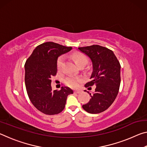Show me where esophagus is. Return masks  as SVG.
<instances>
[{
  "mask_svg": "<svg viewBox=\"0 0 147 147\" xmlns=\"http://www.w3.org/2000/svg\"><path fill=\"white\" fill-rule=\"evenodd\" d=\"M74 93L79 94V93H81V91H77V90H75V91H74Z\"/></svg>",
  "mask_w": 147,
  "mask_h": 147,
  "instance_id": "esophagus-1",
  "label": "esophagus"
}]
</instances>
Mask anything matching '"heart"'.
Segmentation results:
<instances>
[{"instance_id":"b5f03b06","label":"heart","mask_w":147,"mask_h":147,"mask_svg":"<svg viewBox=\"0 0 147 147\" xmlns=\"http://www.w3.org/2000/svg\"><path fill=\"white\" fill-rule=\"evenodd\" d=\"M73 61L77 66L80 67L82 66H85L88 63V59L87 56L84 55V54L80 53H74L72 55ZM64 62V57L63 56H59L57 59L56 61V66L58 71H60L63 67ZM66 85L72 88H76L79 86L80 84L82 82V78L80 77H74V76H69L66 78L65 80Z\"/></svg>"}]
</instances>
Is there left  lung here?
<instances>
[{"mask_svg":"<svg viewBox=\"0 0 147 147\" xmlns=\"http://www.w3.org/2000/svg\"><path fill=\"white\" fill-rule=\"evenodd\" d=\"M78 49L91 59L93 65L91 81L85 87L96 86L94 93H89L90 100L82 108L89 113H101L112 104L117 96L121 84L120 63L113 52L104 47L94 45Z\"/></svg>","mask_w":147,"mask_h":147,"instance_id":"8db88e82","label":"left lung"}]
</instances>
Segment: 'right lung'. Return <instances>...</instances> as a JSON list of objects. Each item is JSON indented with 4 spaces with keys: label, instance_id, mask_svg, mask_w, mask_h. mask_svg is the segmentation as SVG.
<instances>
[{
    "label": "right lung",
    "instance_id": "right-lung-1",
    "mask_svg": "<svg viewBox=\"0 0 147 147\" xmlns=\"http://www.w3.org/2000/svg\"><path fill=\"white\" fill-rule=\"evenodd\" d=\"M72 47L54 42H46L34 50L24 65L26 89L28 97L36 108L46 115H56L63 110L67 96L73 91L68 87L53 90L51 78L56 75V61L61 54Z\"/></svg>",
    "mask_w": 147,
    "mask_h": 147
}]
</instances>
